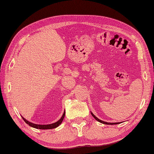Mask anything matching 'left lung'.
I'll return each mask as SVG.
<instances>
[{
	"label": "left lung",
	"instance_id": "8db88e82",
	"mask_svg": "<svg viewBox=\"0 0 154 154\" xmlns=\"http://www.w3.org/2000/svg\"><path fill=\"white\" fill-rule=\"evenodd\" d=\"M91 114H92V116H93V117L94 118V119L97 120V121H99V122H100V123H103V124H106V125H116V124H119V123H121V122H120V123H108V122H105V121H102V120L99 119L98 118H97V117L95 116H94V115L93 114V113H92V112H91Z\"/></svg>",
	"mask_w": 154,
	"mask_h": 154
}]
</instances>
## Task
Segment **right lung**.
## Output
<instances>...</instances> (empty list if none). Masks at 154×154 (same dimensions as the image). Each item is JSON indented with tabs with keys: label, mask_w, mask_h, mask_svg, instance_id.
<instances>
[{
	"label": "right lung",
	"mask_w": 154,
	"mask_h": 154,
	"mask_svg": "<svg viewBox=\"0 0 154 154\" xmlns=\"http://www.w3.org/2000/svg\"><path fill=\"white\" fill-rule=\"evenodd\" d=\"M64 116H65V111L63 113L62 116L61 117V119L57 121L55 123H52V124H48V125H39V124H35V123H31V122H29V121H27L24 119V117H22L23 120H24L25 123L26 124H28L29 126H31V127L32 128H36V129H41V130H49V129H53V128H56L57 127H58L59 125H60L61 123H62V122L63 121V119H64Z\"/></svg>",
	"instance_id": "add662e5"
}]
</instances>
